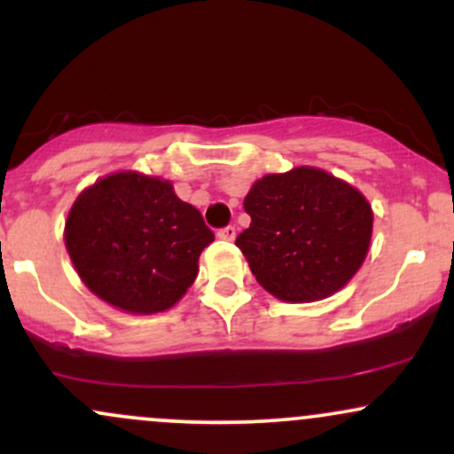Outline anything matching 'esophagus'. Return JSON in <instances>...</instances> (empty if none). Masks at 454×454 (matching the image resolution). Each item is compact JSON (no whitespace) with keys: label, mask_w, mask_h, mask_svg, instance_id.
Returning <instances> with one entry per match:
<instances>
[{"label":"esophagus","mask_w":454,"mask_h":454,"mask_svg":"<svg viewBox=\"0 0 454 454\" xmlns=\"http://www.w3.org/2000/svg\"><path fill=\"white\" fill-rule=\"evenodd\" d=\"M218 238H221V240L231 242L233 238H236V227H233V225H227V227L218 229Z\"/></svg>","instance_id":"34e87169"}]
</instances>
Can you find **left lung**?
<instances>
[{
	"mask_svg": "<svg viewBox=\"0 0 454 454\" xmlns=\"http://www.w3.org/2000/svg\"><path fill=\"white\" fill-rule=\"evenodd\" d=\"M251 225L236 238L251 272L272 296L309 303L359 270L372 236V209L348 184L320 168L266 175L245 199Z\"/></svg>",
	"mask_w": 454,
	"mask_h": 454,
	"instance_id": "1",
	"label": "left lung"
}]
</instances>
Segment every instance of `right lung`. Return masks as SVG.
<instances>
[{
  "label": "right lung",
  "instance_id": "add662e5",
  "mask_svg": "<svg viewBox=\"0 0 454 454\" xmlns=\"http://www.w3.org/2000/svg\"><path fill=\"white\" fill-rule=\"evenodd\" d=\"M214 240L201 212L168 182L116 173L77 197L65 227L73 266L106 303L155 314L177 303Z\"/></svg>",
  "mask_w": 454,
  "mask_h": 454
}]
</instances>
